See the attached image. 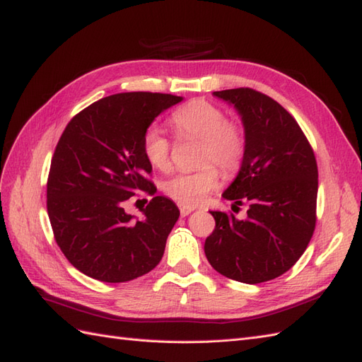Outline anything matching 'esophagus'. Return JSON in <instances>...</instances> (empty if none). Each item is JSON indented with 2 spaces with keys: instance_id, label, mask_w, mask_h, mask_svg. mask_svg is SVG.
<instances>
[{
  "instance_id": "obj_1",
  "label": "esophagus",
  "mask_w": 362,
  "mask_h": 362,
  "mask_svg": "<svg viewBox=\"0 0 362 362\" xmlns=\"http://www.w3.org/2000/svg\"><path fill=\"white\" fill-rule=\"evenodd\" d=\"M178 206H180V213H181V216H182V217L189 216L192 211H194V210H196V208H194V206H192V205H184V204H178Z\"/></svg>"
}]
</instances>
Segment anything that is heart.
<instances>
[{"mask_svg": "<svg viewBox=\"0 0 362 362\" xmlns=\"http://www.w3.org/2000/svg\"><path fill=\"white\" fill-rule=\"evenodd\" d=\"M172 129L180 137L199 140L198 163L194 170L178 172L163 182V192L184 205H198L221 184L217 164L225 173H234L242 166L246 154V134L234 120L226 119L221 107L193 100L169 117ZM170 141L157 127H149L141 140V151L154 169L170 168Z\"/></svg>", "mask_w": 362, "mask_h": 362, "instance_id": "heart-1", "label": "heart"}]
</instances>
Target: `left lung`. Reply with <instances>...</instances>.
<instances>
[{
	"label": "left lung",
	"mask_w": 362,
	"mask_h": 362,
	"mask_svg": "<svg viewBox=\"0 0 362 362\" xmlns=\"http://www.w3.org/2000/svg\"><path fill=\"white\" fill-rule=\"evenodd\" d=\"M233 104L246 134V154L223 192L234 206L249 204L245 221L211 211L216 228L205 255L221 275L259 284L290 270L315 228L319 172L314 151L296 119L270 96L249 87L214 92Z\"/></svg>",
	"instance_id": "obj_1"
}]
</instances>
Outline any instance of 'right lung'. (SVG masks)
Instances as JSON below:
<instances>
[{
	"label": "right lung",
	"instance_id": "right-lung-1",
	"mask_svg": "<svg viewBox=\"0 0 362 362\" xmlns=\"http://www.w3.org/2000/svg\"><path fill=\"white\" fill-rule=\"evenodd\" d=\"M181 101L168 93H116L64 128L51 160L47 208L59 247L84 275L127 282L160 262L178 206L154 196L134 218L124 205L137 192L156 194L141 140L152 120Z\"/></svg>",
	"mask_w": 362,
	"mask_h": 362
}]
</instances>
